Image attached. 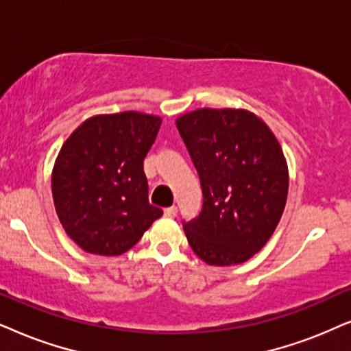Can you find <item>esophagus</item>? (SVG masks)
I'll use <instances>...</instances> for the list:
<instances>
[{
	"mask_svg": "<svg viewBox=\"0 0 351 351\" xmlns=\"http://www.w3.org/2000/svg\"><path fill=\"white\" fill-rule=\"evenodd\" d=\"M163 212H165L167 217H176V212H178V208H176L175 206H171V207H167Z\"/></svg>",
	"mask_w": 351,
	"mask_h": 351,
	"instance_id": "1",
	"label": "esophagus"
}]
</instances>
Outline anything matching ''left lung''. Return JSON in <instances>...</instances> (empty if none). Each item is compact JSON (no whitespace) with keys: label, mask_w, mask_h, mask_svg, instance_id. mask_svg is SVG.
Instances as JSON below:
<instances>
[{"label":"left lung","mask_w":351,"mask_h":351,"mask_svg":"<svg viewBox=\"0 0 351 351\" xmlns=\"http://www.w3.org/2000/svg\"><path fill=\"white\" fill-rule=\"evenodd\" d=\"M201 180L204 202L184 221L188 243L210 265L245 263L272 237L288 194L282 147L246 110L201 108L178 118Z\"/></svg>","instance_id":"left-lung-1"}]
</instances>
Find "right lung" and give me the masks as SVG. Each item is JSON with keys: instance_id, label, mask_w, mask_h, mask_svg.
<instances>
[{"instance_id": "obj_1", "label": "right lung", "mask_w": 351, "mask_h": 351, "mask_svg": "<svg viewBox=\"0 0 351 351\" xmlns=\"http://www.w3.org/2000/svg\"><path fill=\"white\" fill-rule=\"evenodd\" d=\"M160 124L136 112L100 114L63 144L53 168V201L66 233L84 251L123 254L163 215L149 202L144 173Z\"/></svg>"}]
</instances>
